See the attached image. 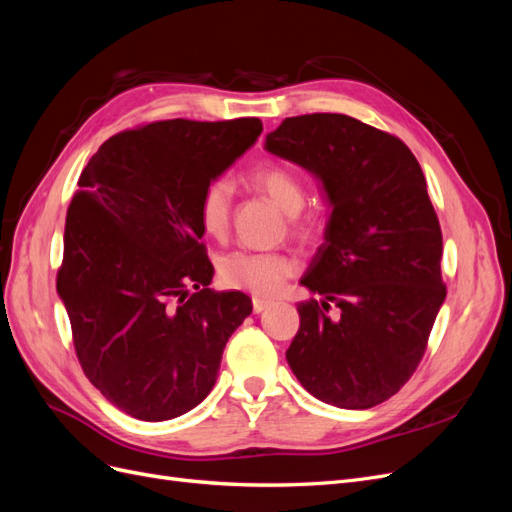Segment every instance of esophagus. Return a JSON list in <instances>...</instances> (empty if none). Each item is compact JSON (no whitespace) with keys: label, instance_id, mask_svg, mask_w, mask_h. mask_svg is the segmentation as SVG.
<instances>
[{"label":"esophagus","instance_id":"obj_1","mask_svg":"<svg viewBox=\"0 0 512 512\" xmlns=\"http://www.w3.org/2000/svg\"><path fill=\"white\" fill-rule=\"evenodd\" d=\"M271 303H273V301H271V299H265V297H252V307H254L256 314H260L262 309H267Z\"/></svg>","mask_w":512,"mask_h":512}]
</instances>
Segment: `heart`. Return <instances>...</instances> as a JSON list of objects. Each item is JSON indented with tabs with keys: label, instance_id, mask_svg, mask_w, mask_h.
<instances>
[{
	"label": "heart",
	"instance_id": "1",
	"mask_svg": "<svg viewBox=\"0 0 512 512\" xmlns=\"http://www.w3.org/2000/svg\"><path fill=\"white\" fill-rule=\"evenodd\" d=\"M252 181L258 190L269 194L280 209L292 215V230L299 237H312L314 222L301 220L299 211L305 207L307 190L303 179L286 164H265L252 170ZM232 192L235 185L228 177H218L205 185L198 200V220L211 237H222L230 224ZM297 271V260L284 252H254L235 250L228 252L218 262L220 280L239 290L256 294H275L288 277Z\"/></svg>",
	"mask_w": 512,
	"mask_h": 512
}]
</instances>
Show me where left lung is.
<instances>
[{
    "label": "left lung",
    "mask_w": 512,
    "mask_h": 512,
    "mask_svg": "<svg viewBox=\"0 0 512 512\" xmlns=\"http://www.w3.org/2000/svg\"><path fill=\"white\" fill-rule=\"evenodd\" d=\"M267 151L314 173L331 203L301 280L322 301L297 305L288 365L324 404L374 408L416 371L446 297L442 230L421 164L397 136L337 113L284 119Z\"/></svg>",
    "instance_id": "1"
}]
</instances>
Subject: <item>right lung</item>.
<instances>
[{
    "label": "right lung",
    "instance_id": "obj_1",
    "mask_svg": "<svg viewBox=\"0 0 512 512\" xmlns=\"http://www.w3.org/2000/svg\"><path fill=\"white\" fill-rule=\"evenodd\" d=\"M260 132L258 117L153 121L108 138L79 177L57 292L85 376L138 421L198 406L252 314L247 294L207 288L198 200Z\"/></svg>",
    "mask_w": 512,
    "mask_h": 512
}]
</instances>
